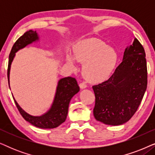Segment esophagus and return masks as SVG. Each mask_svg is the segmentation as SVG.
I'll use <instances>...</instances> for the list:
<instances>
[{
	"mask_svg": "<svg viewBox=\"0 0 155 155\" xmlns=\"http://www.w3.org/2000/svg\"><path fill=\"white\" fill-rule=\"evenodd\" d=\"M79 86H80V87L81 88V89H84V88L87 87V84H84V82H81V83H80L79 84Z\"/></svg>",
	"mask_w": 155,
	"mask_h": 155,
	"instance_id": "1",
	"label": "esophagus"
}]
</instances>
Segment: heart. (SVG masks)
<instances>
[{
	"label": "heart",
	"instance_id": "b5f03b06",
	"mask_svg": "<svg viewBox=\"0 0 155 155\" xmlns=\"http://www.w3.org/2000/svg\"><path fill=\"white\" fill-rule=\"evenodd\" d=\"M66 60L73 68L75 67V60L84 63V77L90 82L97 83L109 77L117 63L118 54L101 40L90 39L78 44L74 51V57L68 54Z\"/></svg>",
	"mask_w": 155,
	"mask_h": 155
}]
</instances>
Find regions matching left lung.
<instances>
[{"instance_id":"8db88e82","label":"left lung","mask_w":155,"mask_h":155,"mask_svg":"<svg viewBox=\"0 0 155 155\" xmlns=\"http://www.w3.org/2000/svg\"><path fill=\"white\" fill-rule=\"evenodd\" d=\"M147 70L143 46L135 38L124 51L123 61L107 81L92 87L95 119L119 126L131 118L147 89Z\"/></svg>"}]
</instances>
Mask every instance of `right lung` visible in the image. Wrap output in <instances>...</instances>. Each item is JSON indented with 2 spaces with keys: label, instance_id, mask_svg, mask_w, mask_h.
I'll list each match as a JSON object with an SVG mask.
<instances>
[{
  "label": "right lung",
  "instance_id": "obj_1",
  "mask_svg": "<svg viewBox=\"0 0 155 155\" xmlns=\"http://www.w3.org/2000/svg\"><path fill=\"white\" fill-rule=\"evenodd\" d=\"M39 37L36 31L29 30L17 40L12 46L9 55L8 67V80L10 87V71L15 53L29 44L39 40ZM80 91L78 82L74 78L67 77L59 80L56 87L54 101L49 110L43 115L35 116L27 113L20 107L14 97L13 99L18 111L25 120L37 128L43 129L54 128L60 126L66 119L70 101L74 95Z\"/></svg>",
  "mask_w": 155,
  "mask_h": 155
}]
</instances>
